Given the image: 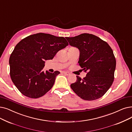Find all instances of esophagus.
I'll return each mask as SVG.
<instances>
[{
  "label": "esophagus",
  "mask_w": 132,
  "mask_h": 132,
  "mask_svg": "<svg viewBox=\"0 0 132 132\" xmlns=\"http://www.w3.org/2000/svg\"><path fill=\"white\" fill-rule=\"evenodd\" d=\"M62 73L63 74H65V75H67V76H69L70 74V73L69 72H66V71H63Z\"/></svg>",
  "instance_id": "esophagus-1"
}]
</instances>
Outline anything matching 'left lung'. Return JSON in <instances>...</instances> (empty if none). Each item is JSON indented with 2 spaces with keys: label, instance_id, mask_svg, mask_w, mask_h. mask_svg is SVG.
<instances>
[{
  "label": "left lung",
  "instance_id": "1",
  "mask_svg": "<svg viewBox=\"0 0 132 132\" xmlns=\"http://www.w3.org/2000/svg\"><path fill=\"white\" fill-rule=\"evenodd\" d=\"M66 39L71 46L79 49L78 63L82 70L88 71L83 79L77 76L71 88L85 100L101 98L114 81L116 60L112 49L106 42L92 34L82 33Z\"/></svg>",
  "mask_w": 132,
  "mask_h": 132
}]
</instances>
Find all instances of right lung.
Instances as JSON below:
<instances>
[{"label": "right lung", "mask_w": 132, "mask_h": 132, "mask_svg": "<svg viewBox=\"0 0 132 132\" xmlns=\"http://www.w3.org/2000/svg\"><path fill=\"white\" fill-rule=\"evenodd\" d=\"M68 45L64 37L43 33L32 34L18 43L10 57V77L22 94L36 99L52 88L60 72L45 73V61L52 59Z\"/></svg>", "instance_id": "add662e5"}]
</instances>
